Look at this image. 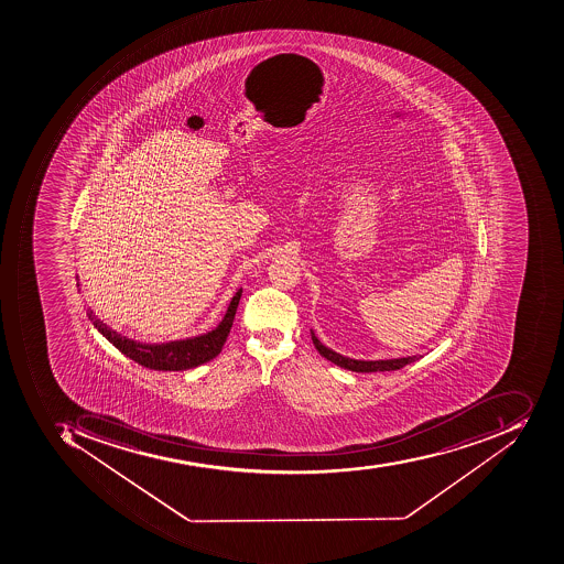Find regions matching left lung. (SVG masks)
Segmentation results:
<instances>
[{
  "label": "left lung",
  "mask_w": 564,
  "mask_h": 564,
  "mask_svg": "<svg viewBox=\"0 0 564 564\" xmlns=\"http://www.w3.org/2000/svg\"><path fill=\"white\" fill-rule=\"evenodd\" d=\"M311 336L318 354L333 361L335 366L351 370V372H386V370L389 372V370L403 369L404 366H409V364L420 358V355H413V357L389 358V360H355V358L343 357V355L336 354V351L324 346L314 335V330H311Z\"/></svg>",
  "instance_id": "left-lung-1"
}]
</instances>
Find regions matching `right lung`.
<instances>
[{"instance_id":"1","label":"right lung","mask_w":564,"mask_h":564,"mask_svg":"<svg viewBox=\"0 0 564 564\" xmlns=\"http://www.w3.org/2000/svg\"><path fill=\"white\" fill-rule=\"evenodd\" d=\"M241 288L235 293L234 299L229 302L228 311L218 327L206 333V335L194 336V338L176 339V341L148 343L135 341V339L127 338L117 330L106 326L101 318L96 317L90 308H87L90 323L94 327L108 339L115 348L132 358L139 366L148 367L152 370H187L194 367L203 366L206 361L218 357L228 338L229 329L234 326L235 314H237L238 302H240Z\"/></svg>"}]
</instances>
